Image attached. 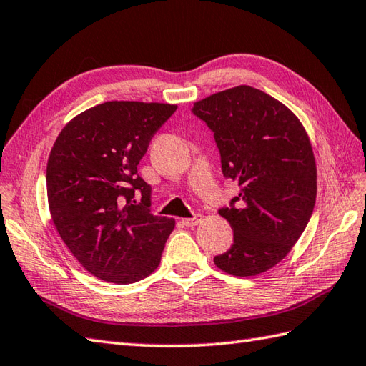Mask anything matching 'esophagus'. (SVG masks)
Returning <instances> with one entry per match:
<instances>
[{"instance_id": "34e87169", "label": "esophagus", "mask_w": 366, "mask_h": 366, "mask_svg": "<svg viewBox=\"0 0 366 366\" xmlns=\"http://www.w3.org/2000/svg\"><path fill=\"white\" fill-rule=\"evenodd\" d=\"M202 221V214H194L192 217H186V219H183V225H186V227H194V225H197L199 222Z\"/></svg>"}]
</instances>
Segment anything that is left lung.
I'll return each instance as SVG.
<instances>
[{"label": "left lung", "instance_id": "1", "mask_svg": "<svg viewBox=\"0 0 366 366\" xmlns=\"http://www.w3.org/2000/svg\"><path fill=\"white\" fill-rule=\"evenodd\" d=\"M191 112L213 132L222 175L239 194L219 214L233 244L214 263L239 277L271 269L296 244L316 200V164L302 124L285 104L250 86L194 103Z\"/></svg>", "mask_w": 366, "mask_h": 366}]
</instances>
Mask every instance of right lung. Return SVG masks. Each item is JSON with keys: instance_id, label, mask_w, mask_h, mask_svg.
<instances>
[{"instance_id": "add662e5", "label": "right lung", "mask_w": 366, "mask_h": 366, "mask_svg": "<svg viewBox=\"0 0 366 366\" xmlns=\"http://www.w3.org/2000/svg\"><path fill=\"white\" fill-rule=\"evenodd\" d=\"M175 111L167 103L107 102L70 120L53 145L46 164L53 222L95 277L133 283L161 262L175 221L152 214V186L137 164Z\"/></svg>"}]
</instances>
